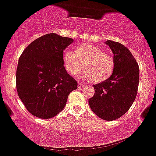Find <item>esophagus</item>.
I'll use <instances>...</instances> for the list:
<instances>
[{"mask_svg":"<svg viewBox=\"0 0 156 156\" xmlns=\"http://www.w3.org/2000/svg\"><path fill=\"white\" fill-rule=\"evenodd\" d=\"M83 87H84V85H83V84H82L81 83H78V89L83 88Z\"/></svg>","mask_w":156,"mask_h":156,"instance_id":"34e87169","label":"esophagus"}]
</instances>
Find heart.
Returning <instances> with one entry per match:
<instances>
[{
    "label": "heart",
    "instance_id": "1",
    "mask_svg": "<svg viewBox=\"0 0 156 156\" xmlns=\"http://www.w3.org/2000/svg\"><path fill=\"white\" fill-rule=\"evenodd\" d=\"M63 60L66 71L73 76L80 73L84 64L86 69L82 73L81 77L87 81H105L114 69L112 55L104 52V49L93 44L82 45L77 48L76 51H66Z\"/></svg>",
    "mask_w": 156,
    "mask_h": 156
}]
</instances>
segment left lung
<instances>
[{
  "label": "left lung",
  "mask_w": 156,
  "mask_h": 156,
  "mask_svg": "<svg viewBox=\"0 0 156 156\" xmlns=\"http://www.w3.org/2000/svg\"><path fill=\"white\" fill-rule=\"evenodd\" d=\"M113 53L112 75L93 85L94 96L89 99L93 112L106 121L119 119L129 110L136 99L139 81V67L130 51L119 42L107 41Z\"/></svg>",
  "instance_id": "obj_1"
}]
</instances>
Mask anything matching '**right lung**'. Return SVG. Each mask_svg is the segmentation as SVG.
<instances>
[{
	"instance_id": "right-lung-1",
	"label": "right lung",
	"mask_w": 156,
	"mask_h": 156,
	"mask_svg": "<svg viewBox=\"0 0 156 156\" xmlns=\"http://www.w3.org/2000/svg\"><path fill=\"white\" fill-rule=\"evenodd\" d=\"M70 37L49 33L33 41L18 60L16 88L25 107L34 116L51 119L64 108L78 82L64 66V50Z\"/></svg>"
}]
</instances>
